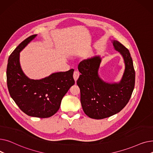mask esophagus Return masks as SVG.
Masks as SVG:
<instances>
[{"label": "esophagus", "instance_id": "1", "mask_svg": "<svg viewBox=\"0 0 153 153\" xmlns=\"http://www.w3.org/2000/svg\"><path fill=\"white\" fill-rule=\"evenodd\" d=\"M79 75H80V73L79 72V71H75L74 72L73 77H74V80H75V81H77V79H78V78H79Z\"/></svg>", "mask_w": 153, "mask_h": 153}]
</instances>
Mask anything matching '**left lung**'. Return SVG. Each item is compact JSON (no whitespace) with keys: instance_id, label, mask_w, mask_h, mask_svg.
I'll return each mask as SVG.
<instances>
[{"instance_id":"left-lung-1","label":"left lung","mask_w":153,"mask_h":153,"mask_svg":"<svg viewBox=\"0 0 153 153\" xmlns=\"http://www.w3.org/2000/svg\"><path fill=\"white\" fill-rule=\"evenodd\" d=\"M115 49L124 59L125 69L118 84H108L99 77V56L84 59L79 64L81 72L77 84L81 91V103L84 113L91 118L103 119L121 111L129 102L135 83V71L129 50L119 42H113Z\"/></svg>"}]
</instances>
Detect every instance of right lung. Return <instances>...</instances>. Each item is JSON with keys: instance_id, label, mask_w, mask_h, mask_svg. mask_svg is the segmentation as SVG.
Here are the masks:
<instances>
[{"instance_id": "right-lung-1", "label": "right lung", "mask_w": 153, "mask_h": 153, "mask_svg": "<svg viewBox=\"0 0 153 153\" xmlns=\"http://www.w3.org/2000/svg\"><path fill=\"white\" fill-rule=\"evenodd\" d=\"M37 35L23 41L10 55L7 68L9 94L20 109L30 117L48 118L59 109L61 100L75 81L74 69L53 73L40 80L28 78L19 62L20 52Z\"/></svg>"}]
</instances>
